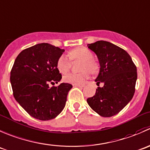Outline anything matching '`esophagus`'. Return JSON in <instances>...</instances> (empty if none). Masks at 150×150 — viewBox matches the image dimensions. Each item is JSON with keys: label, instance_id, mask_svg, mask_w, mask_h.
Segmentation results:
<instances>
[{"label": "esophagus", "instance_id": "34e87169", "mask_svg": "<svg viewBox=\"0 0 150 150\" xmlns=\"http://www.w3.org/2000/svg\"><path fill=\"white\" fill-rule=\"evenodd\" d=\"M73 85L75 86V87H83L85 86L84 84H74Z\"/></svg>", "mask_w": 150, "mask_h": 150}]
</instances>
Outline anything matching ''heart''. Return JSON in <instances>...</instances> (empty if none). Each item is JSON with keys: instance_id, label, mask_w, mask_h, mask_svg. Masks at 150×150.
Returning <instances> with one entry per match:
<instances>
[{"instance_id": "1", "label": "heart", "mask_w": 150, "mask_h": 150, "mask_svg": "<svg viewBox=\"0 0 150 150\" xmlns=\"http://www.w3.org/2000/svg\"><path fill=\"white\" fill-rule=\"evenodd\" d=\"M71 61H81L80 73H70L63 76V81L69 84H82L90 77V72L93 74L97 73L98 65L93 60V54L90 50L84 47L76 48L69 52ZM71 68V61L66 56L61 55L57 61V69L61 74H66Z\"/></svg>"}]
</instances>
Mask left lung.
I'll return each mask as SVG.
<instances>
[{
  "instance_id": "obj_1",
  "label": "left lung",
  "mask_w": 150,
  "mask_h": 150,
  "mask_svg": "<svg viewBox=\"0 0 150 150\" xmlns=\"http://www.w3.org/2000/svg\"><path fill=\"white\" fill-rule=\"evenodd\" d=\"M100 63V71L95 81L99 85L93 97L87 99L93 111L104 117L119 113L130 101L137 79L136 66L123 49L106 41L88 44Z\"/></svg>"
}]
</instances>
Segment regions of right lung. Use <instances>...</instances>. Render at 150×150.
Segmentation results:
<instances>
[{
	"label": "right lung",
	"instance_id": "add662e5",
	"mask_svg": "<svg viewBox=\"0 0 150 150\" xmlns=\"http://www.w3.org/2000/svg\"><path fill=\"white\" fill-rule=\"evenodd\" d=\"M64 50L47 43L23 50L15 59L10 81L15 100L33 117L40 120L55 118L64 109L72 85L61 83L57 61Z\"/></svg>",
	"mask_w": 150,
	"mask_h": 150
}]
</instances>
